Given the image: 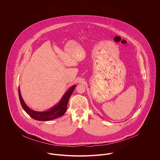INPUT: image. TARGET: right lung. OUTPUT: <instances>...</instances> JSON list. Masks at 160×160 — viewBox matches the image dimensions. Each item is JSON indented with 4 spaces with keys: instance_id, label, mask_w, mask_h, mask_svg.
Masks as SVG:
<instances>
[{
    "instance_id": "1",
    "label": "right lung",
    "mask_w": 160,
    "mask_h": 160,
    "mask_svg": "<svg viewBox=\"0 0 160 160\" xmlns=\"http://www.w3.org/2000/svg\"><path fill=\"white\" fill-rule=\"evenodd\" d=\"M76 86H72L65 93V94L62 97L61 100L59 102L53 106L52 108L49 109L48 110L44 112H36L34 111L30 108H29L26 104L24 103L23 98L21 95L20 87L18 88V94L19 98L21 103V105L23 107V110L29 114L32 118L38 120V121H50L57 118H59L65 114L67 109V105L68 102L69 98L71 95L72 93L74 91L75 87Z\"/></svg>"
}]
</instances>
